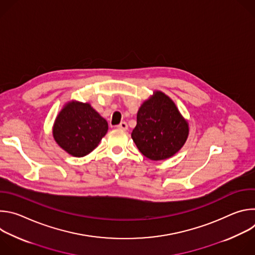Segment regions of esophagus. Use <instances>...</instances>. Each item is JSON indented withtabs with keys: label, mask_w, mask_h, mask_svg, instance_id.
Returning <instances> with one entry per match:
<instances>
[{
	"label": "esophagus",
	"mask_w": 255,
	"mask_h": 255,
	"mask_svg": "<svg viewBox=\"0 0 255 255\" xmlns=\"http://www.w3.org/2000/svg\"><path fill=\"white\" fill-rule=\"evenodd\" d=\"M117 128H118V129H121V130L126 131V130L128 129V125H127V123H126V122H121V123L117 126Z\"/></svg>",
	"instance_id": "1"
}]
</instances>
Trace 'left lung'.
<instances>
[{
  "instance_id": "8db88e82",
  "label": "left lung",
  "mask_w": 255,
  "mask_h": 255,
  "mask_svg": "<svg viewBox=\"0 0 255 255\" xmlns=\"http://www.w3.org/2000/svg\"><path fill=\"white\" fill-rule=\"evenodd\" d=\"M131 136L144 156L163 160L184 146L189 136V124L173 101L156 91L139 108Z\"/></svg>"
}]
</instances>
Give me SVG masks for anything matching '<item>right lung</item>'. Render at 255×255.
<instances>
[{
  "mask_svg": "<svg viewBox=\"0 0 255 255\" xmlns=\"http://www.w3.org/2000/svg\"><path fill=\"white\" fill-rule=\"evenodd\" d=\"M107 131V121L89 103L71 101L57 115L52 134L63 150L83 157L98 146Z\"/></svg>",
  "mask_w": 255,
  "mask_h": 255,
  "instance_id": "1",
  "label": "right lung"
}]
</instances>
